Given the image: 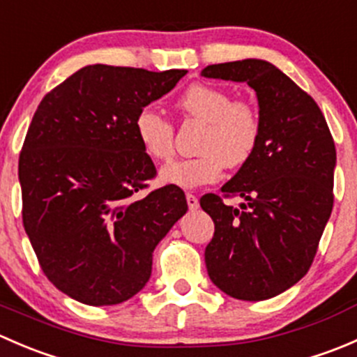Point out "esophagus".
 Wrapping results in <instances>:
<instances>
[{
    "label": "esophagus",
    "mask_w": 357,
    "mask_h": 357,
    "mask_svg": "<svg viewBox=\"0 0 357 357\" xmlns=\"http://www.w3.org/2000/svg\"><path fill=\"white\" fill-rule=\"evenodd\" d=\"M186 202H188L190 211H197L199 208V199L195 195H192V193H186Z\"/></svg>",
    "instance_id": "1"
}]
</instances>
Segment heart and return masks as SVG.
<instances>
[{"instance_id": "heart-1", "label": "heart", "mask_w": 357, "mask_h": 357, "mask_svg": "<svg viewBox=\"0 0 357 357\" xmlns=\"http://www.w3.org/2000/svg\"><path fill=\"white\" fill-rule=\"evenodd\" d=\"M179 110L205 122L200 155L179 158L160 171V181L179 188H197L218 181L225 165H243L257 149L261 115L252 103L233 102L231 95L211 84H192L178 100ZM135 132L143 152L157 162L174 155L172 124L152 107L136 115Z\"/></svg>"}]
</instances>
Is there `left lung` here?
<instances>
[{"instance_id":"8db88e82","label":"left lung","mask_w":357,"mask_h":357,"mask_svg":"<svg viewBox=\"0 0 357 357\" xmlns=\"http://www.w3.org/2000/svg\"><path fill=\"white\" fill-rule=\"evenodd\" d=\"M208 79L247 82L261 115L257 149L221 192L200 205L214 221L205 247L208 278L238 301H266L294 287L311 268L333 207L337 152L314 100L278 67L247 59L202 70Z\"/></svg>"}]
</instances>
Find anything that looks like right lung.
Returning <instances> with one entry per match:
<instances>
[{
  "instance_id": "add662e5",
  "label": "right lung",
  "mask_w": 357,
  "mask_h": 357,
  "mask_svg": "<svg viewBox=\"0 0 357 357\" xmlns=\"http://www.w3.org/2000/svg\"><path fill=\"white\" fill-rule=\"evenodd\" d=\"M186 70L86 66L39 103L19 158L22 219L50 282L88 305H114L152 275L153 250L186 214L185 193L164 186L135 132L136 115Z\"/></svg>"
}]
</instances>
